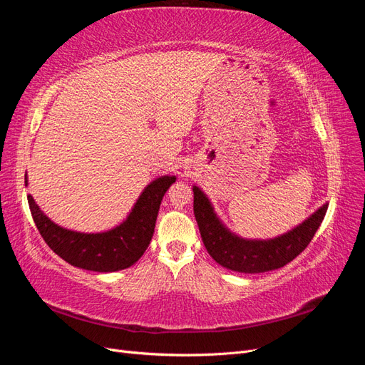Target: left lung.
<instances>
[{
    "mask_svg": "<svg viewBox=\"0 0 365 365\" xmlns=\"http://www.w3.org/2000/svg\"><path fill=\"white\" fill-rule=\"evenodd\" d=\"M193 195L195 217L210 256L227 269L248 274L272 271L292 262L311 244L327 212L324 204L289 233L269 240H247L222 225L207 196L196 185Z\"/></svg>",
    "mask_w": 365,
    "mask_h": 365,
    "instance_id": "left-lung-1",
    "label": "left lung"
}]
</instances>
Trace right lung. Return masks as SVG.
<instances>
[{
  "instance_id": "right-lung-1",
  "label": "right lung",
  "mask_w": 365,
  "mask_h": 365,
  "mask_svg": "<svg viewBox=\"0 0 365 365\" xmlns=\"http://www.w3.org/2000/svg\"><path fill=\"white\" fill-rule=\"evenodd\" d=\"M175 180V176H161L152 181L123 224L96 235L77 233L56 225L41 212L30 195L27 200L41 236L59 257L82 269L114 272L132 267L148 250L163 196Z\"/></svg>"
}]
</instances>
